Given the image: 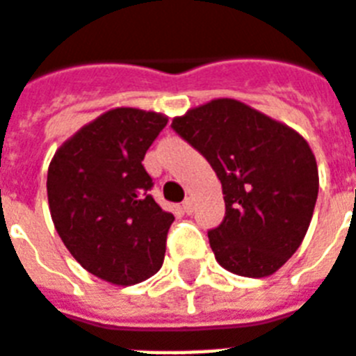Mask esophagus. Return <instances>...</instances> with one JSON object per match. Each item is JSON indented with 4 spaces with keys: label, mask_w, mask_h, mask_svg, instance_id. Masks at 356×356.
<instances>
[{
    "label": "esophagus",
    "mask_w": 356,
    "mask_h": 356,
    "mask_svg": "<svg viewBox=\"0 0 356 356\" xmlns=\"http://www.w3.org/2000/svg\"><path fill=\"white\" fill-rule=\"evenodd\" d=\"M181 210L186 213H191L195 210V202L193 199H186L184 202H181Z\"/></svg>",
    "instance_id": "esophagus-1"
}]
</instances>
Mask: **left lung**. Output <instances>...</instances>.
Segmentation results:
<instances>
[{
    "instance_id": "8db88e82",
    "label": "left lung",
    "mask_w": 356,
    "mask_h": 356,
    "mask_svg": "<svg viewBox=\"0 0 356 356\" xmlns=\"http://www.w3.org/2000/svg\"><path fill=\"white\" fill-rule=\"evenodd\" d=\"M172 129L216 170L225 218L208 231L218 263L232 274H274L298 250L319 191L308 143L287 125L216 99L172 120Z\"/></svg>"
}]
</instances>
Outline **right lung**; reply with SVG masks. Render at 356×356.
I'll use <instances>...</instances> for the list:
<instances>
[{
  "instance_id": "obj_1",
  "label": "right lung",
  "mask_w": 356,
  "mask_h": 356,
  "mask_svg": "<svg viewBox=\"0 0 356 356\" xmlns=\"http://www.w3.org/2000/svg\"><path fill=\"white\" fill-rule=\"evenodd\" d=\"M167 118L114 108L69 138L48 167L52 221L93 276L133 285L161 268L175 216L152 197L143 159Z\"/></svg>"
}]
</instances>
